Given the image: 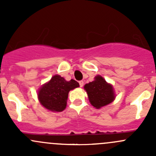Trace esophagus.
<instances>
[{
	"label": "esophagus",
	"instance_id": "34e87169",
	"mask_svg": "<svg viewBox=\"0 0 156 156\" xmlns=\"http://www.w3.org/2000/svg\"><path fill=\"white\" fill-rule=\"evenodd\" d=\"M78 83H79V84H80V87H83V85H84V81H78Z\"/></svg>",
	"mask_w": 156,
	"mask_h": 156
}]
</instances>
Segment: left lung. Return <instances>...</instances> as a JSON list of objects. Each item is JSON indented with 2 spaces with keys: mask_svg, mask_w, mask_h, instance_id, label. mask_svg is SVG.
Here are the masks:
<instances>
[{
  "mask_svg": "<svg viewBox=\"0 0 156 156\" xmlns=\"http://www.w3.org/2000/svg\"><path fill=\"white\" fill-rule=\"evenodd\" d=\"M84 88L87 94L90 103L96 108L109 104L115 98L112 85L106 82L100 75H97L94 81L86 84Z\"/></svg>",
  "mask_w": 156,
  "mask_h": 156,
  "instance_id": "left-lung-1",
  "label": "left lung"
}]
</instances>
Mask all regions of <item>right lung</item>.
<instances>
[{
  "mask_svg": "<svg viewBox=\"0 0 156 156\" xmlns=\"http://www.w3.org/2000/svg\"><path fill=\"white\" fill-rule=\"evenodd\" d=\"M79 87L76 81H69L60 75H56L39 89L37 97L41 104L52 112H62L66 107L69 92Z\"/></svg>",
  "mask_w": 156,
  "mask_h": 156,
  "instance_id": "right-lung-1",
  "label": "right lung"
}]
</instances>
